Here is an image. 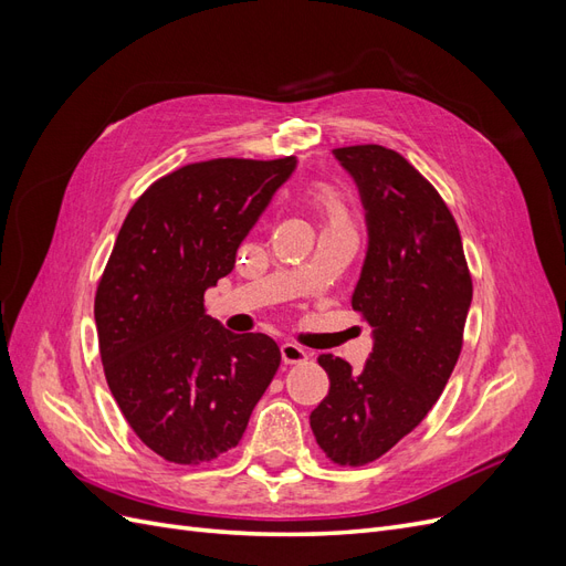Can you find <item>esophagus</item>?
I'll list each match as a JSON object with an SVG mask.
<instances>
[{
  "label": "esophagus",
  "instance_id": "obj_1",
  "mask_svg": "<svg viewBox=\"0 0 566 566\" xmlns=\"http://www.w3.org/2000/svg\"><path fill=\"white\" fill-rule=\"evenodd\" d=\"M281 356H283L285 364H302V361H306V358H310V352H306L300 345H295V342H283Z\"/></svg>",
  "mask_w": 566,
  "mask_h": 566
}]
</instances>
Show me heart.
<instances>
[{"label":"heart","instance_id":"1","mask_svg":"<svg viewBox=\"0 0 566 566\" xmlns=\"http://www.w3.org/2000/svg\"><path fill=\"white\" fill-rule=\"evenodd\" d=\"M321 202H323L325 214L331 217V221H347V208H345V202H342L339 193L333 191V188H323Z\"/></svg>","mask_w":566,"mask_h":566}]
</instances>
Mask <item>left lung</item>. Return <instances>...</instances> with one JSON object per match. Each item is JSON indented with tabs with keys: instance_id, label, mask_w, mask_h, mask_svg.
Here are the masks:
<instances>
[{
	"instance_id": "left-lung-1",
	"label": "left lung",
	"mask_w": 566,
	"mask_h": 566,
	"mask_svg": "<svg viewBox=\"0 0 566 566\" xmlns=\"http://www.w3.org/2000/svg\"><path fill=\"white\" fill-rule=\"evenodd\" d=\"M366 212L368 250L352 306L373 325L361 370L321 354L331 391L310 416L318 447L339 465H366L422 422L462 347L472 279L447 202L385 146L335 148Z\"/></svg>"
}]
</instances>
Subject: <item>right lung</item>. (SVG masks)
I'll list each match as a JSON object with an SVG mask.
<instances>
[{
    "mask_svg": "<svg viewBox=\"0 0 566 566\" xmlns=\"http://www.w3.org/2000/svg\"><path fill=\"white\" fill-rule=\"evenodd\" d=\"M295 167L186 165L153 184L117 233L94 302L101 361L136 437L169 462L198 465L233 449L281 366L276 342L227 331L202 297L233 271Z\"/></svg>",
    "mask_w": 566,
    "mask_h": 566,
    "instance_id": "right-lung-1",
    "label": "right lung"
}]
</instances>
